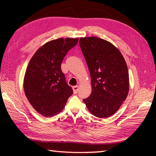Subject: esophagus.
I'll list each match as a JSON object with an SVG mask.
<instances>
[{"mask_svg": "<svg viewBox=\"0 0 156 156\" xmlns=\"http://www.w3.org/2000/svg\"><path fill=\"white\" fill-rule=\"evenodd\" d=\"M78 89H79V87L78 86H74L73 87V93L74 94H77L78 91Z\"/></svg>", "mask_w": 156, "mask_h": 156, "instance_id": "esophagus-1", "label": "esophagus"}]
</instances>
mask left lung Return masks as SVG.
<instances>
[{"label":"left lung","instance_id":"1","mask_svg":"<svg viewBox=\"0 0 156 156\" xmlns=\"http://www.w3.org/2000/svg\"><path fill=\"white\" fill-rule=\"evenodd\" d=\"M79 44L90 72L92 88L90 96L83 101L95 116L109 117L117 112L129 93L125 60L115 46L98 37L80 38Z\"/></svg>","mask_w":156,"mask_h":156}]
</instances>
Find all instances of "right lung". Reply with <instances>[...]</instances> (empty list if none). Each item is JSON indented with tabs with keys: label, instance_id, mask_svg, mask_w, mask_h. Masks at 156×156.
Returning <instances> with one entry per match:
<instances>
[{
	"label": "right lung",
	"instance_id": "obj_1",
	"mask_svg": "<svg viewBox=\"0 0 156 156\" xmlns=\"http://www.w3.org/2000/svg\"><path fill=\"white\" fill-rule=\"evenodd\" d=\"M78 38H58L39 48L30 60L24 78V90L37 112L45 117L64 109L73 94L61 70L66 54L78 43Z\"/></svg>",
	"mask_w": 156,
	"mask_h": 156
}]
</instances>
